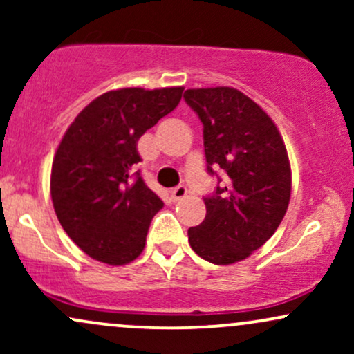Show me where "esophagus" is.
Listing matches in <instances>:
<instances>
[{
    "mask_svg": "<svg viewBox=\"0 0 354 354\" xmlns=\"http://www.w3.org/2000/svg\"><path fill=\"white\" fill-rule=\"evenodd\" d=\"M186 194H188V188H186L185 185L176 186V188H174V189L171 191V198H173L174 201H180V200H183V198H185Z\"/></svg>",
    "mask_w": 354,
    "mask_h": 354,
    "instance_id": "esophagus-1",
    "label": "esophagus"
}]
</instances>
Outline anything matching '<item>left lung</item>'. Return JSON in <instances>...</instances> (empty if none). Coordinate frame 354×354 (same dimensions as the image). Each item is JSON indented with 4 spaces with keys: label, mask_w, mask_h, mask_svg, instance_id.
Segmentation results:
<instances>
[{
    "label": "left lung",
    "mask_w": 354,
    "mask_h": 354,
    "mask_svg": "<svg viewBox=\"0 0 354 354\" xmlns=\"http://www.w3.org/2000/svg\"><path fill=\"white\" fill-rule=\"evenodd\" d=\"M185 101L203 123L208 173L216 174L214 167L225 174L205 198L206 216L188 230V241L206 261L233 265L265 245L286 214V146L273 120L238 89H186Z\"/></svg>",
    "instance_id": "8db88e82"
}]
</instances>
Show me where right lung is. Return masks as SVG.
<instances>
[{"mask_svg":"<svg viewBox=\"0 0 354 354\" xmlns=\"http://www.w3.org/2000/svg\"><path fill=\"white\" fill-rule=\"evenodd\" d=\"M183 89L108 91L64 133L51 168L53 206L68 236L93 259L120 266L143 251L163 201L136 171V145L178 106Z\"/></svg>","mask_w":354,"mask_h":354,"instance_id":"1","label":"right lung"}]
</instances>
